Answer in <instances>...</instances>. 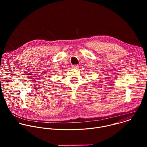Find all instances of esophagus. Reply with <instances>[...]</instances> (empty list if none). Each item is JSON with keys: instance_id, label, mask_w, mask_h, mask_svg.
Wrapping results in <instances>:
<instances>
[{"instance_id": "obj_1", "label": "esophagus", "mask_w": 147, "mask_h": 147, "mask_svg": "<svg viewBox=\"0 0 147 147\" xmlns=\"http://www.w3.org/2000/svg\"><path fill=\"white\" fill-rule=\"evenodd\" d=\"M72 68L73 69H78V65H73L72 66Z\"/></svg>"}]
</instances>
